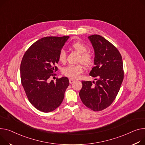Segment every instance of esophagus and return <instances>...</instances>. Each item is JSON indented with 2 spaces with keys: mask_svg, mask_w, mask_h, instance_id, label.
I'll use <instances>...</instances> for the list:
<instances>
[{
  "mask_svg": "<svg viewBox=\"0 0 145 145\" xmlns=\"http://www.w3.org/2000/svg\"><path fill=\"white\" fill-rule=\"evenodd\" d=\"M74 82H75V80H74L73 79H69V83H70V84L73 83Z\"/></svg>",
  "mask_w": 145,
  "mask_h": 145,
  "instance_id": "esophagus-1",
  "label": "esophagus"
}]
</instances>
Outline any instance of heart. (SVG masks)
<instances>
[{
    "mask_svg": "<svg viewBox=\"0 0 145 145\" xmlns=\"http://www.w3.org/2000/svg\"><path fill=\"white\" fill-rule=\"evenodd\" d=\"M71 47L76 51L78 53L80 54L79 57V61L82 62L87 66H91L94 61L93 56L92 54L89 52H87L88 46L84 43L80 41H73L71 44ZM58 59L60 62L64 63L66 61V52L65 50H62L59 53ZM84 67L82 64L76 65H68L64 67L62 69V73L68 78L72 79L79 78L81 73L83 72Z\"/></svg>",
    "mask_w": 145,
    "mask_h": 145,
    "instance_id": "1",
    "label": "heart"
}]
</instances>
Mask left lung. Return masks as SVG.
Masks as SVG:
<instances>
[{"instance_id": "left-lung-1", "label": "left lung", "mask_w": 145, "mask_h": 145, "mask_svg": "<svg viewBox=\"0 0 145 145\" xmlns=\"http://www.w3.org/2000/svg\"><path fill=\"white\" fill-rule=\"evenodd\" d=\"M94 51L93 67L89 74L94 81H82L80 99L87 107L101 111L115 100L123 79L122 56L111 42L103 37L94 34L88 37Z\"/></svg>"}]
</instances>
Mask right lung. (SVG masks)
I'll return each mask as SVG.
<instances>
[{
    "label": "right lung",
    "instance_id": "add662e5",
    "mask_svg": "<svg viewBox=\"0 0 145 145\" xmlns=\"http://www.w3.org/2000/svg\"><path fill=\"white\" fill-rule=\"evenodd\" d=\"M68 36L46 37L35 42L24 55L20 65L22 84L31 104L44 112L53 111L61 104L69 85L66 77L51 82L57 70L58 55Z\"/></svg>",
    "mask_w": 145,
    "mask_h": 145
}]
</instances>
